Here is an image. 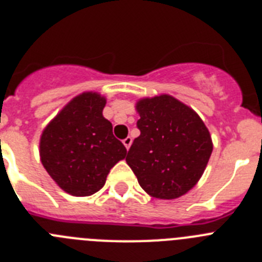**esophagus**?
<instances>
[{
    "label": "esophagus",
    "instance_id": "esophagus-1",
    "mask_svg": "<svg viewBox=\"0 0 262 262\" xmlns=\"http://www.w3.org/2000/svg\"><path fill=\"white\" fill-rule=\"evenodd\" d=\"M131 143H133V139L129 138V136H127L126 139H123V144H124V147L127 148V149H128V148H129Z\"/></svg>",
    "mask_w": 262,
    "mask_h": 262
}]
</instances>
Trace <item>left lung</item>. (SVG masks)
Masks as SVG:
<instances>
[{
  "label": "left lung",
  "mask_w": 262,
  "mask_h": 262,
  "mask_svg": "<svg viewBox=\"0 0 262 262\" xmlns=\"http://www.w3.org/2000/svg\"><path fill=\"white\" fill-rule=\"evenodd\" d=\"M140 135L126 161L149 195L174 200L198 182L212 152L211 136L195 111L170 96L136 103Z\"/></svg>",
  "instance_id": "obj_1"
}]
</instances>
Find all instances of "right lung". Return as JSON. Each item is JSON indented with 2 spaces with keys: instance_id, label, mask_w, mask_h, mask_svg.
Instances as JSON below:
<instances>
[{
  "instance_id": "obj_1",
  "label": "right lung",
  "mask_w": 262,
  "mask_h": 262,
  "mask_svg": "<svg viewBox=\"0 0 262 262\" xmlns=\"http://www.w3.org/2000/svg\"><path fill=\"white\" fill-rule=\"evenodd\" d=\"M105 105L106 99L99 94H80L41 134V164L72 195L97 193L110 169L126 157V147L113 135V126L103 118Z\"/></svg>"
}]
</instances>
